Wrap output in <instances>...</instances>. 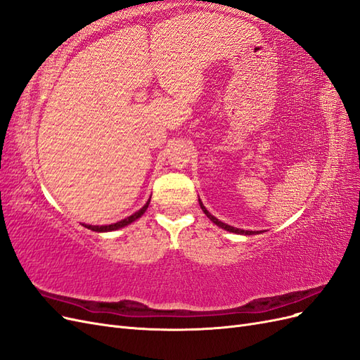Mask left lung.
<instances>
[{
    "mask_svg": "<svg viewBox=\"0 0 360 360\" xmlns=\"http://www.w3.org/2000/svg\"><path fill=\"white\" fill-rule=\"evenodd\" d=\"M198 202H200V205H201V210L205 213V216L209 217V219L213 222V224H216L217 226L219 228H224L225 231H230V233H236V234H243V236H252V234H259V233H264V231H249V230H242V228H236V226H231V225H228V224H225V222H222V221H219L217 219V217H214L209 210L205 209L204 207V204H202V201L198 198Z\"/></svg>",
    "mask_w": 360,
    "mask_h": 360,
    "instance_id": "obj_1",
    "label": "left lung"
}]
</instances>
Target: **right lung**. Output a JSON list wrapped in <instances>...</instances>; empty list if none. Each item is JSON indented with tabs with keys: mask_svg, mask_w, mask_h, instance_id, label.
Listing matches in <instances>:
<instances>
[{
	"mask_svg": "<svg viewBox=\"0 0 360 360\" xmlns=\"http://www.w3.org/2000/svg\"><path fill=\"white\" fill-rule=\"evenodd\" d=\"M151 198V197H150ZM150 198H148V201L141 207V209L138 210V212H135L134 214H130V216H127V217H124V219H122V221H118V222H115V224H110V225H86V224H82L85 228H89V230H91V231H96V233H108V231H117V230H120V228H123V226H127L129 224H132V222H135L136 219H139L141 216H143L144 213H146V210L148 209V204H150Z\"/></svg>",
	"mask_w": 360,
	"mask_h": 360,
	"instance_id": "add662e5",
	"label": "right lung"
}]
</instances>
